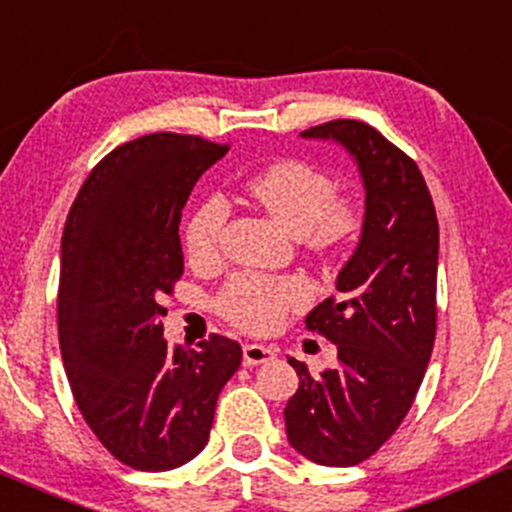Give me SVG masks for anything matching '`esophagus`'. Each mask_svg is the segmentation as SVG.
I'll list each match as a JSON object with an SVG mask.
<instances>
[{"label": "esophagus", "mask_w": 512, "mask_h": 512, "mask_svg": "<svg viewBox=\"0 0 512 512\" xmlns=\"http://www.w3.org/2000/svg\"><path fill=\"white\" fill-rule=\"evenodd\" d=\"M278 355L273 346H261V343H246L244 346V365H261L271 363Z\"/></svg>", "instance_id": "esophagus-1"}]
</instances>
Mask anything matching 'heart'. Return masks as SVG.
I'll return each mask as SVG.
<instances>
[{"label":"heart","mask_w":512,"mask_h":512,"mask_svg":"<svg viewBox=\"0 0 512 512\" xmlns=\"http://www.w3.org/2000/svg\"><path fill=\"white\" fill-rule=\"evenodd\" d=\"M244 191L317 256L341 254L363 229V205L353 195L333 193L336 183L329 171L304 159H275L244 181ZM225 222L227 205L217 195L195 205L183 227V246L191 263L212 266L220 258ZM307 300V287L295 278L239 273L217 292L215 309L239 329L266 333Z\"/></svg>","instance_id":"b5f03b06"}]
</instances>
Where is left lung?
I'll list each match as a JSON object with an SVG mask.
<instances>
[{"label":"left lung","mask_w":512,"mask_h":512,"mask_svg":"<svg viewBox=\"0 0 512 512\" xmlns=\"http://www.w3.org/2000/svg\"><path fill=\"white\" fill-rule=\"evenodd\" d=\"M302 137L336 140L360 166L365 222L338 273V295L307 314V329L336 343V365L309 375L285 406L287 440L324 467L375 455L409 413L438 324V215L421 169L363 120H329Z\"/></svg>","instance_id":"left-lung-1"}]
</instances>
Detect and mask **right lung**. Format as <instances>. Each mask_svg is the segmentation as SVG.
<instances>
[{"instance_id":"right-lung-1","label":"right lung","mask_w":512,"mask_h":512,"mask_svg":"<svg viewBox=\"0 0 512 512\" xmlns=\"http://www.w3.org/2000/svg\"><path fill=\"white\" fill-rule=\"evenodd\" d=\"M229 145L152 132L108 152L74 198L62 232L57 333L86 426L118 462L176 469L208 445L217 396L241 346L210 333L171 350L164 295L183 275L181 210Z\"/></svg>"}]
</instances>
